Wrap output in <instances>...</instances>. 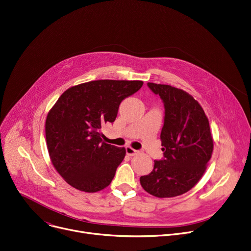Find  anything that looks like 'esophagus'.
<instances>
[{"mask_svg": "<svg viewBox=\"0 0 251 251\" xmlns=\"http://www.w3.org/2000/svg\"><path fill=\"white\" fill-rule=\"evenodd\" d=\"M126 153L129 156H133V155H135L136 153H138V150H135L134 148H132L131 146H127L126 147Z\"/></svg>", "mask_w": 251, "mask_h": 251, "instance_id": "34e87169", "label": "esophagus"}]
</instances>
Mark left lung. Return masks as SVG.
I'll return each instance as SVG.
<instances>
[{
  "label": "left lung",
  "instance_id": "1",
  "mask_svg": "<svg viewBox=\"0 0 251 251\" xmlns=\"http://www.w3.org/2000/svg\"><path fill=\"white\" fill-rule=\"evenodd\" d=\"M147 86L164 103L160 134L164 158L154 160L152 172L141 176L140 183L156 198L180 196L202 178L212 156L214 142L208 117L199 102L183 90L154 82Z\"/></svg>",
  "mask_w": 251,
  "mask_h": 251
}]
</instances>
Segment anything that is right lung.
Returning <instances> with one entry per match:
<instances>
[{
	"instance_id": "obj_1",
	"label": "right lung",
	"mask_w": 251,
	"mask_h": 251,
	"mask_svg": "<svg viewBox=\"0 0 251 251\" xmlns=\"http://www.w3.org/2000/svg\"><path fill=\"white\" fill-rule=\"evenodd\" d=\"M142 80L99 79L71 87L49 110L45 137L50 160L73 188L96 193L108 187L125 157V147L102 140L101 128L114 122L120 103Z\"/></svg>"
}]
</instances>
